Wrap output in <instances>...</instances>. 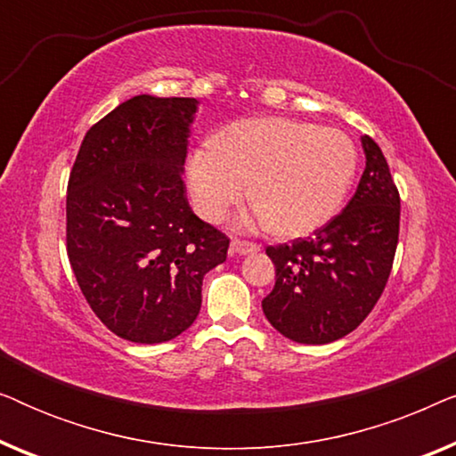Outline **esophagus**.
<instances>
[{"instance_id":"1","label":"esophagus","mask_w":456,"mask_h":456,"mask_svg":"<svg viewBox=\"0 0 456 456\" xmlns=\"http://www.w3.org/2000/svg\"><path fill=\"white\" fill-rule=\"evenodd\" d=\"M259 251V245L257 242H248V240H232V245H230V255H247V253H255Z\"/></svg>"}]
</instances>
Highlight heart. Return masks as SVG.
<instances>
[{"label": "heart", "mask_w": 456, "mask_h": 456, "mask_svg": "<svg viewBox=\"0 0 456 456\" xmlns=\"http://www.w3.org/2000/svg\"><path fill=\"white\" fill-rule=\"evenodd\" d=\"M359 151L338 128L289 118L236 122L192 153L197 209L220 222L248 192L257 220L280 234H307L332 220L351 191Z\"/></svg>", "instance_id": "heart-1"}]
</instances>
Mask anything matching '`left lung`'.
I'll return each mask as SVG.
<instances>
[{
	"instance_id": "obj_1",
	"label": "left lung",
	"mask_w": 456,
	"mask_h": 456,
	"mask_svg": "<svg viewBox=\"0 0 456 456\" xmlns=\"http://www.w3.org/2000/svg\"><path fill=\"white\" fill-rule=\"evenodd\" d=\"M361 142L365 170L346 208L311 236L265 248L276 284L261 307L280 334L303 345L351 334L390 278L401 195L378 142L367 134Z\"/></svg>"
}]
</instances>
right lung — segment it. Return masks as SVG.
Returning a JSON list of instances; mask_svg holds the SVG:
<instances>
[{
  "mask_svg": "<svg viewBox=\"0 0 456 456\" xmlns=\"http://www.w3.org/2000/svg\"><path fill=\"white\" fill-rule=\"evenodd\" d=\"M197 99L136 95L93 124L68 178L66 251L102 323L158 345L192 326L230 239L192 214L183 166Z\"/></svg>",
  "mask_w": 456,
  "mask_h": 456,
  "instance_id": "obj_1",
  "label": "right lung"
}]
</instances>
